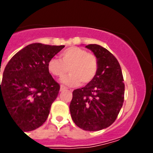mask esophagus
I'll list each match as a JSON object with an SVG mask.
<instances>
[{"mask_svg": "<svg viewBox=\"0 0 153 153\" xmlns=\"http://www.w3.org/2000/svg\"><path fill=\"white\" fill-rule=\"evenodd\" d=\"M67 91V87H65V86H60V91H61V92H62V91Z\"/></svg>", "mask_w": 153, "mask_h": 153, "instance_id": "obj_1", "label": "esophagus"}]
</instances>
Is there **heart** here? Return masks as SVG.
I'll return each mask as SVG.
<instances>
[{"instance_id":"b5f03b06","label":"heart","mask_w":153,"mask_h":153,"mask_svg":"<svg viewBox=\"0 0 153 153\" xmlns=\"http://www.w3.org/2000/svg\"><path fill=\"white\" fill-rule=\"evenodd\" d=\"M71 74L62 80L63 84L77 86L80 83L86 85L95 78L98 71L97 58L87 51L78 47H71L60 54V60L52 58L48 62L50 74L57 78L64 77L68 72Z\"/></svg>"}]
</instances>
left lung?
<instances>
[{
  "mask_svg": "<svg viewBox=\"0 0 153 153\" xmlns=\"http://www.w3.org/2000/svg\"><path fill=\"white\" fill-rule=\"evenodd\" d=\"M98 60V71L90 83L73 91L70 104L72 120L86 131L109 127L124 102L125 84L121 66L112 53L98 44L86 46Z\"/></svg>",
  "mask_w": 153,
  "mask_h": 153,
  "instance_id": "1",
  "label": "left lung"
}]
</instances>
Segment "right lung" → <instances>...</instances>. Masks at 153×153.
<instances>
[{
    "mask_svg": "<svg viewBox=\"0 0 153 153\" xmlns=\"http://www.w3.org/2000/svg\"><path fill=\"white\" fill-rule=\"evenodd\" d=\"M64 47L29 44L6 65L0 82V106L2 102L25 132L39 128L48 117L60 86L49 73L48 62Z\"/></svg>",
    "mask_w": 153,
    "mask_h": 153,
    "instance_id": "add662e5",
    "label": "right lung"
}]
</instances>
